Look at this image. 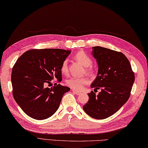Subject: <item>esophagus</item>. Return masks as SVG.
Returning <instances> with one entry per match:
<instances>
[{"instance_id": "34e87169", "label": "esophagus", "mask_w": 148, "mask_h": 148, "mask_svg": "<svg viewBox=\"0 0 148 148\" xmlns=\"http://www.w3.org/2000/svg\"><path fill=\"white\" fill-rule=\"evenodd\" d=\"M72 92L74 93V94H76V95H80V94H82L80 92H78V91L75 90L74 89H72Z\"/></svg>"}]
</instances>
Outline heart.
Instances as JSON below:
<instances>
[{
  "label": "heart",
  "mask_w": 148,
  "mask_h": 148,
  "mask_svg": "<svg viewBox=\"0 0 148 148\" xmlns=\"http://www.w3.org/2000/svg\"><path fill=\"white\" fill-rule=\"evenodd\" d=\"M74 58L77 62L82 64L83 66L87 67L86 68L87 72H90L92 71V67L90 65L92 63V61L85 52L83 51L78 52L75 54ZM61 71L63 74H66L68 72V61L67 60H65L63 62L61 66ZM88 82V79L84 77L72 76L69 77L66 80V85L75 90H81L83 85L87 84Z\"/></svg>",
  "instance_id": "1"
}]
</instances>
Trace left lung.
Returning a JSON list of instances; mask_svg holds the SVG:
<instances>
[{"instance_id":"1","label":"left lung","mask_w":148,"mask_h":148,"mask_svg":"<svg viewBox=\"0 0 148 148\" xmlns=\"http://www.w3.org/2000/svg\"><path fill=\"white\" fill-rule=\"evenodd\" d=\"M91 54L98 70L90 87L101 90L98 95L88 94V101L83 109L95 119H105L114 114L130 96L135 74L127 58L122 52L101 47H92Z\"/></svg>"}]
</instances>
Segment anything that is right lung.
<instances>
[{
    "instance_id": "obj_1",
    "label": "right lung",
    "mask_w": 148,
    "mask_h": 148,
    "mask_svg": "<svg viewBox=\"0 0 148 148\" xmlns=\"http://www.w3.org/2000/svg\"><path fill=\"white\" fill-rule=\"evenodd\" d=\"M71 53L70 50H28L21 55L12 72L13 96L18 106L29 117L45 120L58 109L69 87L56 83L48 88L53 79L62 80L61 66Z\"/></svg>"
}]
</instances>
